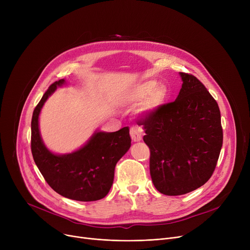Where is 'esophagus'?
<instances>
[{
  "label": "esophagus",
  "mask_w": 250,
  "mask_h": 250,
  "mask_svg": "<svg viewBox=\"0 0 250 250\" xmlns=\"http://www.w3.org/2000/svg\"><path fill=\"white\" fill-rule=\"evenodd\" d=\"M129 134L134 142H140L142 140V134H141V130L139 128L132 127L129 130Z\"/></svg>",
  "instance_id": "obj_1"
}]
</instances>
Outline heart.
<instances>
[{
    "label": "heart",
    "mask_w": 250,
    "mask_h": 250,
    "mask_svg": "<svg viewBox=\"0 0 250 250\" xmlns=\"http://www.w3.org/2000/svg\"><path fill=\"white\" fill-rule=\"evenodd\" d=\"M168 98V90L163 85H158L155 80L145 81L137 85L128 93L127 99L130 102H140L144 99L142 110L152 111L160 107Z\"/></svg>",
    "instance_id": "heart-1"
}]
</instances>
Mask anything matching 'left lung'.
<instances>
[{"mask_svg":"<svg viewBox=\"0 0 250 250\" xmlns=\"http://www.w3.org/2000/svg\"><path fill=\"white\" fill-rule=\"evenodd\" d=\"M182 86L175 101L138 121L150 149V174L157 190L180 195L211 178L223 144L217 101L193 75L179 73Z\"/></svg>","mask_w":250,"mask_h":250,"instance_id":"obj_1","label":"left lung"}]
</instances>
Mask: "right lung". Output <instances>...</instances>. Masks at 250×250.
<instances>
[{
    "instance_id": "right-lung-1",
    "label": "right lung",
    "mask_w": 250,
    "mask_h": 250,
    "mask_svg": "<svg viewBox=\"0 0 250 250\" xmlns=\"http://www.w3.org/2000/svg\"><path fill=\"white\" fill-rule=\"evenodd\" d=\"M63 79L52 83L34 108L31 121V152L34 162L48 186L59 194L75 201L103 199L113 183L116 163L130 147L129 128L96 132L76 152L57 155L46 149L38 128V116L44 102Z\"/></svg>"
}]
</instances>
